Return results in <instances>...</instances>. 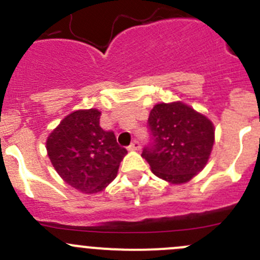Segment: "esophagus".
Wrapping results in <instances>:
<instances>
[{"instance_id":"34e87169","label":"esophagus","mask_w":260,"mask_h":260,"mask_svg":"<svg viewBox=\"0 0 260 260\" xmlns=\"http://www.w3.org/2000/svg\"><path fill=\"white\" fill-rule=\"evenodd\" d=\"M129 149H131V151H140V149H141V143H140V141H137V140L133 141V142L131 143Z\"/></svg>"}]
</instances>
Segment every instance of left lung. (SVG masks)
<instances>
[{"mask_svg":"<svg viewBox=\"0 0 260 260\" xmlns=\"http://www.w3.org/2000/svg\"><path fill=\"white\" fill-rule=\"evenodd\" d=\"M149 143L142 157L159 179L185 183L208 164L215 140L214 124L181 102L159 103L148 117Z\"/></svg>","mask_w":260,"mask_h":260,"instance_id":"8db88e82","label":"left lung"}]
</instances>
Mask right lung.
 Instances as JSON below:
<instances>
[{
    "mask_svg": "<svg viewBox=\"0 0 260 260\" xmlns=\"http://www.w3.org/2000/svg\"><path fill=\"white\" fill-rule=\"evenodd\" d=\"M98 109H80L64 118L46 141L49 158L62 180L85 193L103 191L117 176L127 149L112 131L99 125Z\"/></svg>",
    "mask_w": 260,
    "mask_h": 260,
    "instance_id": "add662e5",
    "label": "right lung"
}]
</instances>
